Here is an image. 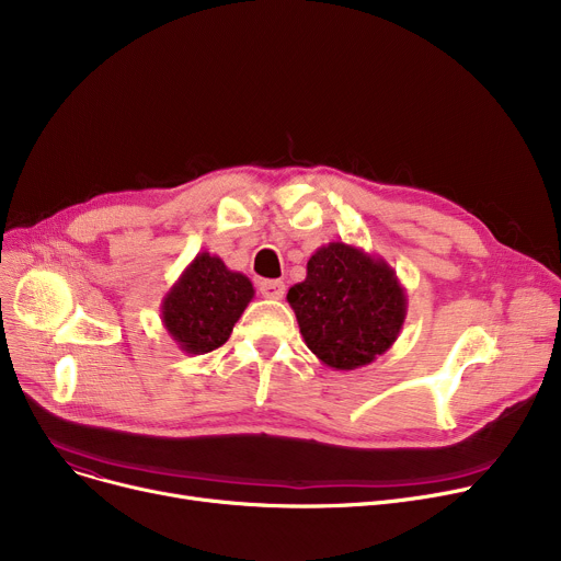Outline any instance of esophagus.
Returning <instances> with one entry per match:
<instances>
[{"instance_id": "obj_1", "label": "esophagus", "mask_w": 561, "mask_h": 561, "mask_svg": "<svg viewBox=\"0 0 561 561\" xmlns=\"http://www.w3.org/2000/svg\"><path fill=\"white\" fill-rule=\"evenodd\" d=\"M259 290H261L263 298H268V300H282L284 293H286V286H284V282H279V279H261V282H259Z\"/></svg>"}]
</instances>
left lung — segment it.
<instances>
[{
	"instance_id": "8db88e82",
	"label": "left lung",
	"mask_w": 561,
	"mask_h": 561,
	"mask_svg": "<svg viewBox=\"0 0 561 561\" xmlns=\"http://www.w3.org/2000/svg\"><path fill=\"white\" fill-rule=\"evenodd\" d=\"M286 300L307 347L334 370L373 364L407 318V290L387 259L341 241L309 256L305 282L290 286Z\"/></svg>"
}]
</instances>
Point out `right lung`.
Returning <instances> with one entry per match:
<instances>
[{"mask_svg":"<svg viewBox=\"0 0 561 561\" xmlns=\"http://www.w3.org/2000/svg\"><path fill=\"white\" fill-rule=\"evenodd\" d=\"M254 298V286L216 254L199 252L165 293L161 322L186 355L220 347Z\"/></svg>","mask_w":561,"mask_h":561,"instance_id":"add662e5","label":"right lung"}]
</instances>
